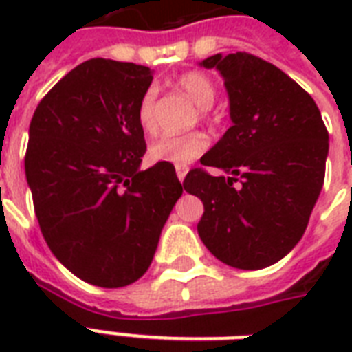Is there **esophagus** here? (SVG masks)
<instances>
[{
	"mask_svg": "<svg viewBox=\"0 0 352 352\" xmlns=\"http://www.w3.org/2000/svg\"><path fill=\"white\" fill-rule=\"evenodd\" d=\"M188 170H190V168H188L186 164H179V166H175V171H177V177H179V181H184V177H186V173H188Z\"/></svg>",
	"mask_w": 352,
	"mask_h": 352,
	"instance_id": "obj_1",
	"label": "esophagus"
}]
</instances>
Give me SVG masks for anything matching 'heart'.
I'll list each match as a JSON object with an SVG mask.
<instances>
[{"label": "heart", "mask_w": 352, "mask_h": 352, "mask_svg": "<svg viewBox=\"0 0 352 352\" xmlns=\"http://www.w3.org/2000/svg\"><path fill=\"white\" fill-rule=\"evenodd\" d=\"M177 89L182 91L188 98L199 107L201 117L206 118L210 107L214 106L217 87L208 74L190 71L181 74L175 82ZM138 126L146 133H155L157 129V87L151 85L144 91L137 107ZM208 135L203 131H190L184 135H162L149 148V159L153 162H170V164H188L199 159L208 149Z\"/></svg>", "instance_id": "obj_1"}]
</instances>
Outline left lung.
I'll return each mask as SVG.
<instances>
[{"instance_id": "8db88e82", "label": "left lung", "mask_w": 352, "mask_h": 352, "mask_svg": "<svg viewBox=\"0 0 352 352\" xmlns=\"http://www.w3.org/2000/svg\"><path fill=\"white\" fill-rule=\"evenodd\" d=\"M203 65L223 74L234 126L182 184L203 201L197 232L206 248L230 267L265 268L309 225L325 179L327 127L312 96L256 54H214ZM204 165L229 177H214Z\"/></svg>"}]
</instances>
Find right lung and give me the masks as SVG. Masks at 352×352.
Listing matches in <instances>:
<instances>
[{
	"label": "right lung",
	"mask_w": 352,
	"mask_h": 352,
	"mask_svg": "<svg viewBox=\"0 0 352 352\" xmlns=\"http://www.w3.org/2000/svg\"><path fill=\"white\" fill-rule=\"evenodd\" d=\"M151 69L93 58L36 107L25 175L43 239L87 283L118 289L142 278L182 184L170 162L148 170L137 107Z\"/></svg>",
	"instance_id": "obj_1"
}]
</instances>
